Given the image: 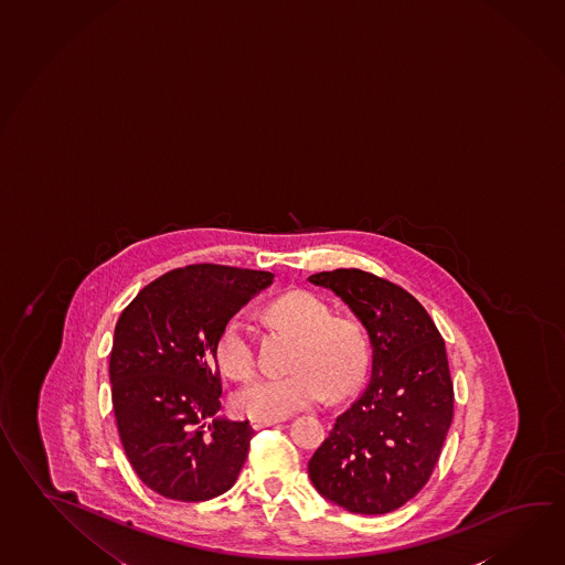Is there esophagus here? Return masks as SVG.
Masks as SVG:
<instances>
[{"label": "esophagus", "instance_id": "1", "mask_svg": "<svg viewBox=\"0 0 565 565\" xmlns=\"http://www.w3.org/2000/svg\"><path fill=\"white\" fill-rule=\"evenodd\" d=\"M277 423H281V418H254L252 426L255 430H262L265 426L277 425Z\"/></svg>", "mask_w": 565, "mask_h": 565}]
</instances>
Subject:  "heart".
<instances>
[{"label":"heart","mask_w":565,"mask_h":565,"mask_svg":"<svg viewBox=\"0 0 565 565\" xmlns=\"http://www.w3.org/2000/svg\"><path fill=\"white\" fill-rule=\"evenodd\" d=\"M269 320L298 335L286 376H267L247 384L233 404L252 418H284L330 392L354 391L369 369V334L352 316H332L330 306L310 291H289L267 306ZM215 360L231 381H247L255 372V350L242 320L221 330Z\"/></svg>","instance_id":"obj_1"}]
</instances>
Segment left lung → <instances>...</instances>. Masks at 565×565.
Instances as JSON below:
<instances>
[{
  "mask_svg": "<svg viewBox=\"0 0 565 565\" xmlns=\"http://www.w3.org/2000/svg\"><path fill=\"white\" fill-rule=\"evenodd\" d=\"M332 289L369 332L366 391L335 418L308 471L320 495L350 513L382 515L425 487L455 406L445 340L406 289L362 269L308 277Z\"/></svg>",
  "mask_w": 565,
  "mask_h": 565,
  "instance_id": "1",
  "label": "left lung"
}]
</instances>
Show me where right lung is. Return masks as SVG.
Instances as JSON below:
<instances>
[{"label": "right lung", "instance_id": "right-lung-1", "mask_svg": "<svg viewBox=\"0 0 565 565\" xmlns=\"http://www.w3.org/2000/svg\"><path fill=\"white\" fill-rule=\"evenodd\" d=\"M274 274L195 264L154 279L120 313L110 352L118 435L140 481L199 503L237 481L254 428L220 418L215 345Z\"/></svg>", "mask_w": 565, "mask_h": 565}]
</instances>
